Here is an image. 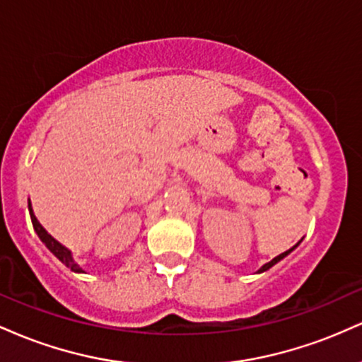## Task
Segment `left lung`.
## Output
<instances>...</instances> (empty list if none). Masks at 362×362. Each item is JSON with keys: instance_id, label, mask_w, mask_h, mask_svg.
Masks as SVG:
<instances>
[{"instance_id": "1", "label": "left lung", "mask_w": 362, "mask_h": 362, "mask_svg": "<svg viewBox=\"0 0 362 362\" xmlns=\"http://www.w3.org/2000/svg\"><path fill=\"white\" fill-rule=\"evenodd\" d=\"M301 240H303V238H301ZM301 240H300V242H298L296 245H294V247H291V248H289V250H286L284 253H281V255L274 257V259H272L271 262H267V264H264V265H262V267L259 269V271H257V274H262V272L269 271V269H271V267H272V265H276V264H277V262H281L282 259H284V257H288V255H289V253H291V252H293V250H294V248H296V247H298V245H300V243H301Z\"/></svg>"}]
</instances>
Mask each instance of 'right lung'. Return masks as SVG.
<instances>
[{"mask_svg":"<svg viewBox=\"0 0 362 362\" xmlns=\"http://www.w3.org/2000/svg\"><path fill=\"white\" fill-rule=\"evenodd\" d=\"M28 213H30V219H32V224H34V230H35L37 236H39L40 242H42L45 247L49 248V252H52V255H56L57 259H59L62 264L66 265V267L71 269L73 272L85 274V269H81V265L78 264L76 260H74L73 252L69 250V248H66L62 243L57 242V240L54 238V236L49 235L47 231H45V228L42 226V224L39 223V219H37L35 214H34V209H32L30 201H28Z\"/></svg>","mask_w":362,"mask_h":362,"instance_id":"right-lung-1","label":"right lung"}]
</instances>
